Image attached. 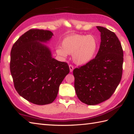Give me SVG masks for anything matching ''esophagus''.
<instances>
[{
    "mask_svg": "<svg viewBox=\"0 0 134 134\" xmlns=\"http://www.w3.org/2000/svg\"><path fill=\"white\" fill-rule=\"evenodd\" d=\"M69 68H70V72H72L73 71V69H74V67H73V65H71V64H70L69 65Z\"/></svg>",
    "mask_w": 134,
    "mask_h": 134,
    "instance_id": "esophagus-1",
    "label": "esophagus"
}]
</instances>
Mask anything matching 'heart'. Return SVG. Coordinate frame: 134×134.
<instances>
[{"mask_svg":"<svg viewBox=\"0 0 134 134\" xmlns=\"http://www.w3.org/2000/svg\"><path fill=\"white\" fill-rule=\"evenodd\" d=\"M98 41L92 35L75 34L67 36L62 42V48L56 50L59 56L65 58L67 54H72L76 64H84L93 58L98 49Z\"/></svg>","mask_w":134,"mask_h":134,"instance_id":"heart-1","label":"heart"}]
</instances>
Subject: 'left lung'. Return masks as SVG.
I'll use <instances>...</instances> for the list:
<instances>
[{"label": "left lung", "instance_id": "1", "mask_svg": "<svg viewBox=\"0 0 134 134\" xmlns=\"http://www.w3.org/2000/svg\"><path fill=\"white\" fill-rule=\"evenodd\" d=\"M101 42L95 58L73 70L74 87L80 100L95 105L109 99L121 80L123 50L115 33L97 26Z\"/></svg>", "mask_w": 134, "mask_h": 134}]
</instances>
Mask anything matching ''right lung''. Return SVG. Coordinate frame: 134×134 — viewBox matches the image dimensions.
Wrapping results in <instances>:
<instances>
[{"label": "right lung", "mask_w": 134, "mask_h": 134, "mask_svg": "<svg viewBox=\"0 0 134 134\" xmlns=\"http://www.w3.org/2000/svg\"><path fill=\"white\" fill-rule=\"evenodd\" d=\"M53 36L48 30L31 29L13 45L10 69L15 90L28 102L38 105L51 103L59 86L70 72L65 62L52 57L44 44Z\"/></svg>", "instance_id": "add662e5"}]
</instances>
